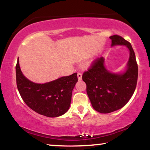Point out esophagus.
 Masks as SVG:
<instances>
[{
    "label": "esophagus",
    "mask_w": 150,
    "mask_h": 150,
    "mask_svg": "<svg viewBox=\"0 0 150 150\" xmlns=\"http://www.w3.org/2000/svg\"><path fill=\"white\" fill-rule=\"evenodd\" d=\"M77 76H78V79H79V81H80V80L82 79V76H83V74H82V73L79 72V73H78Z\"/></svg>",
    "instance_id": "34e87169"
}]
</instances>
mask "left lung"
I'll return each instance as SVG.
<instances>
[{"instance_id":"1","label":"left lung","mask_w":150,"mask_h":150,"mask_svg":"<svg viewBox=\"0 0 150 150\" xmlns=\"http://www.w3.org/2000/svg\"><path fill=\"white\" fill-rule=\"evenodd\" d=\"M109 38L111 47L125 46L128 49L130 56L126 69L123 72H110L106 68L105 59L102 57L83 74L91 105L101 113H109L126 105L134 93L138 78V66L130 43L117 35Z\"/></svg>"}]
</instances>
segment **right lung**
Listing matches in <instances>:
<instances>
[{
	"label": "right lung",
	"instance_id": "right-lung-1",
	"mask_svg": "<svg viewBox=\"0 0 150 150\" xmlns=\"http://www.w3.org/2000/svg\"><path fill=\"white\" fill-rule=\"evenodd\" d=\"M16 83L22 100L28 107L48 117H56L68 110L71 93L78 81L77 73L45 83H35L24 76L19 59L16 66Z\"/></svg>",
	"mask_w": 150,
	"mask_h": 150
}]
</instances>
